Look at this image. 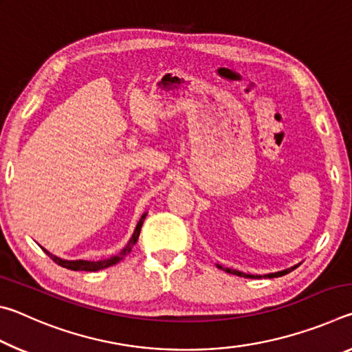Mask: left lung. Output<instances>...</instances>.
<instances>
[{
  "label": "left lung",
  "instance_id": "1",
  "mask_svg": "<svg viewBox=\"0 0 352 352\" xmlns=\"http://www.w3.org/2000/svg\"><path fill=\"white\" fill-rule=\"evenodd\" d=\"M300 264H296L294 267H290V269H285V270H281V272H275V273H267V275H248V273H243V272H239V270H234V269H230V267H223L217 264L219 269L225 270L226 273H231V275H236V276H243V278H278V276H283V275H287V273H290L292 270H295L296 267Z\"/></svg>",
  "mask_w": 352,
  "mask_h": 352
}]
</instances>
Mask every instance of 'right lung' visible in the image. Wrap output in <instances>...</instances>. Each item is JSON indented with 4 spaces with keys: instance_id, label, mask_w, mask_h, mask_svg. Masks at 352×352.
I'll return each mask as SVG.
<instances>
[{
    "instance_id": "right-lung-1",
    "label": "right lung",
    "mask_w": 352,
    "mask_h": 352,
    "mask_svg": "<svg viewBox=\"0 0 352 352\" xmlns=\"http://www.w3.org/2000/svg\"><path fill=\"white\" fill-rule=\"evenodd\" d=\"M146 216H147V212L142 214L141 219H140V222L136 223V228H135V231H133L132 237H130V241L127 242V245L124 247L118 254L111 256V258H109V259H100V261H83V259L68 261V259L58 258V256H54L52 253L47 252V250L43 248V247H41V248H43V252H45L47 256H50V258H51L52 261H54L56 264H58L60 267H65V269H68V270H74V272H80V270H82V272H98V270H102V269H107V267H111V265L118 264V262H121L130 252H132V247L135 245L136 241H138V237H140L141 226H142V223H144Z\"/></svg>"
}]
</instances>
